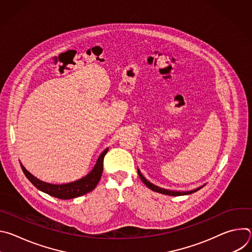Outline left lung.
I'll list each match as a JSON object with an SVG mask.
<instances>
[{
  "mask_svg": "<svg viewBox=\"0 0 252 252\" xmlns=\"http://www.w3.org/2000/svg\"><path fill=\"white\" fill-rule=\"evenodd\" d=\"M137 173H138V175H139V177H140V179L142 181V183L145 184L150 189H152V190H154V191H157V192H159V193H162V194H166V195H171V196H179V195H188V194H191V193H193V192H195V191H197V190H199L200 189H202L206 184H204L203 186H201V187H199V188H197V189H191V190H185V191H183V190H172V189H162V188H159V187H158V186H156V185H154V184H152L151 182H149L148 179L143 176L142 174H141V172H140V170L137 168Z\"/></svg>",
  "mask_w": 252,
  "mask_h": 252,
  "instance_id": "left-lung-1",
  "label": "left lung"
}]
</instances>
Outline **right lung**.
I'll return each mask as SVG.
<instances>
[{
	"label": "right lung",
	"instance_id": "right-lung-1",
	"mask_svg": "<svg viewBox=\"0 0 252 252\" xmlns=\"http://www.w3.org/2000/svg\"><path fill=\"white\" fill-rule=\"evenodd\" d=\"M107 151H109V148H106L99 155L93 169L87 175L78 179V181L67 183V184H62V185H54V184L43 182L41 179L32 175L30 171H28L22 163L20 164L26 177L39 190L60 199H71V198L84 195L92 191L93 189H94V188L99 182L102 170H103V165H102L103 158L107 153Z\"/></svg>",
	"mask_w": 252,
	"mask_h": 252
}]
</instances>
